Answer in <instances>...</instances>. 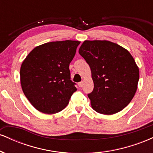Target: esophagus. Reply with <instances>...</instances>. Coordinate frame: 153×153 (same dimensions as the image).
<instances>
[{
	"mask_svg": "<svg viewBox=\"0 0 153 153\" xmlns=\"http://www.w3.org/2000/svg\"><path fill=\"white\" fill-rule=\"evenodd\" d=\"M78 85H79V87H82V85H83V82L81 81V82H78Z\"/></svg>",
	"mask_w": 153,
	"mask_h": 153,
	"instance_id": "esophagus-1",
	"label": "esophagus"
}]
</instances>
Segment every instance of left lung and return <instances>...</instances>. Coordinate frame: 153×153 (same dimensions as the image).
<instances>
[{"mask_svg":"<svg viewBox=\"0 0 153 153\" xmlns=\"http://www.w3.org/2000/svg\"><path fill=\"white\" fill-rule=\"evenodd\" d=\"M79 54L90 66L94 88L88 96L98 113L111 115L122 111L134 97L139 68L127 50L108 41L84 42Z\"/></svg>","mask_w":153,"mask_h":153,"instance_id":"8db88e82","label":"left lung"}]
</instances>
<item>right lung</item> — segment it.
<instances>
[{
  "instance_id": "1",
  "label": "right lung",
  "mask_w": 153,
  "mask_h": 153,
  "mask_svg": "<svg viewBox=\"0 0 153 153\" xmlns=\"http://www.w3.org/2000/svg\"><path fill=\"white\" fill-rule=\"evenodd\" d=\"M78 41L52 42L38 46L28 54L20 70L23 92L36 109L55 114L67 106L77 91L71 80L70 63Z\"/></svg>"
}]
</instances>
